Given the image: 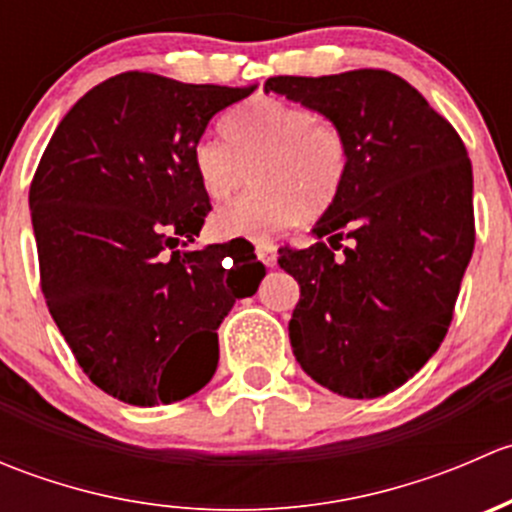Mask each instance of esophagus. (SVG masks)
I'll return each mask as SVG.
<instances>
[{
	"label": "esophagus",
	"mask_w": 512,
	"mask_h": 512,
	"mask_svg": "<svg viewBox=\"0 0 512 512\" xmlns=\"http://www.w3.org/2000/svg\"><path fill=\"white\" fill-rule=\"evenodd\" d=\"M255 252H257V260H260L265 267H275L277 265V247H275V242L257 240L255 242Z\"/></svg>",
	"instance_id": "esophagus-1"
}]
</instances>
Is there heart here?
I'll use <instances>...</instances> for the list:
<instances>
[{
	"label": "heart",
	"instance_id": "obj_1",
	"mask_svg": "<svg viewBox=\"0 0 512 512\" xmlns=\"http://www.w3.org/2000/svg\"><path fill=\"white\" fill-rule=\"evenodd\" d=\"M225 143L203 138L190 153L200 190L225 200L245 183L252 165L255 190L223 205L210 218L220 240H262L299 218H314L337 200L349 170L342 128L312 108L260 98L237 108L223 123Z\"/></svg>",
	"mask_w": 512,
	"mask_h": 512
}]
</instances>
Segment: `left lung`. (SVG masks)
<instances>
[{"mask_svg": "<svg viewBox=\"0 0 512 512\" xmlns=\"http://www.w3.org/2000/svg\"><path fill=\"white\" fill-rule=\"evenodd\" d=\"M265 91L322 113L349 146L342 190L312 230L317 242L280 247L277 262L299 282L292 352L334 394L384 396L436 354L451 327L476 245L468 151L391 71L272 76Z\"/></svg>", "mask_w": 512, "mask_h": 512, "instance_id": "1", "label": "left lung"}]
</instances>
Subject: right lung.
<instances>
[{"mask_svg":"<svg viewBox=\"0 0 512 512\" xmlns=\"http://www.w3.org/2000/svg\"><path fill=\"white\" fill-rule=\"evenodd\" d=\"M252 91L126 71L74 103L39 160L29 208L46 307L84 374L123 404L203 389L220 322L265 277L247 245L178 250L210 213L190 153Z\"/></svg>","mask_w":512,"mask_h":512,"instance_id":"1","label":"right lung"}]
</instances>
